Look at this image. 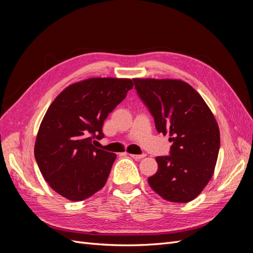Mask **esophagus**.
Listing matches in <instances>:
<instances>
[{
	"label": "esophagus",
	"mask_w": 253,
	"mask_h": 253,
	"mask_svg": "<svg viewBox=\"0 0 253 253\" xmlns=\"http://www.w3.org/2000/svg\"><path fill=\"white\" fill-rule=\"evenodd\" d=\"M129 156H131L132 158H134V159H141V158H143L144 156H145V154H140V155H137V154H128Z\"/></svg>",
	"instance_id": "obj_1"
}]
</instances>
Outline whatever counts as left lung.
Wrapping results in <instances>:
<instances>
[{
	"mask_svg": "<svg viewBox=\"0 0 253 253\" xmlns=\"http://www.w3.org/2000/svg\"><path fill=\"white\" fill-rule=\"evenodd\" d=\"M137 95L154 117L158 133L170 135V155L158 156L150 187L164 200L188 203L212 177L219 129L202 96L181 80L134 79Z\"/></svg>",
	"mask_w": 253,
	"mask_h": 253,
	"instance_id": "1",
	"label": "left lung"
}]
</instances>
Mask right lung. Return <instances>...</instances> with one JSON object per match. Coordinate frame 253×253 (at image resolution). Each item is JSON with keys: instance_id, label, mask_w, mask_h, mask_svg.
<instances>
[{"instance_id": "obj_1", "label": "right lung", "mask_w": 253, "mask_h": 253, "mask_svg": "<svg viewBox=\"0 0 253 253\" xmlns=\"http://www.w3.org/2000/svg\"><path fill=\"white\" fill-rule=\"evenodd\" d=\"M133 88L131 79L90 78L67 86L41 122L35 158L52 190L80 202L102 189L116 154L97 149L103 122Z\"/></svg>"}]
</instances>
